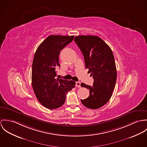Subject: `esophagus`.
I'll use <instances>...</instances> for the list:
<instances>
[{"label":"esophagus","mask_w":147,"mask_h":147,"mask_svg":"<svg viewBox=\"0 0 147 147\" xmlns=\"http://www.w3.org/2000/svg\"><path fill=\"white\" fill-rule=\"evenodd\" d=\"M76 86L78 87H81V82H76Z\"/></svg>","instance_id":"esophagus-1"}]
</instances>
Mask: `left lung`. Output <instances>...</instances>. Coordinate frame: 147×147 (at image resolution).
<instances>
[{
  "label": "left lung",
  "mask_w": 147,
  "mask_h": 147,
  "mask_svg": "<svg viewBox=\"0 0 147 147\" xmlns=\"http://www.w3.org/2000/svg\"><path fill=\"white\" fill-rule=\"evenodd\" d=\"M74 40L81 49L86 68L88 69L94 81L92 86L81 84L90 90V94L81 100V102L88 108L98 109L110 100L115 85L117 70L112 51L97 36H77Z\"/></svg>",
  "instance_id": "8db88e82"
}]
</instances>
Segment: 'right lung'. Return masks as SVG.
Segmentation results:
<instances>
[{"mask_svg":"<svg viewBox=\"0 0 147 147\" xmlns=\"http://www.w3.org/2000/svg\"><path fill=\"white\" fill-rule=\"evenodd\" d=\"M74 38L72 36L49 35L38 47L33 59L32 82L39 102L49 109L61 107L67 92L75 87L76 82L56 79V68L60 66V51Z\"/></svg>","mask_w":147,"mask_h":147,"instance_id":"right-lung-1","label":"right lung"}]
</instances>
